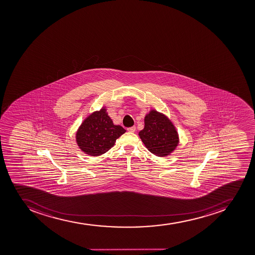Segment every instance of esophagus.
Here are the masks:
<instances>
[{
  "instance_id": "1",
  "label": "esophagus",
  "mask_w": 255,
  "mask_h": 255,
  "mask_svg": "<svg viewBox=\"0 0 255 255\" xmlns=\"http://www.w3.org/2000/svg\"><path fill=\"white\" fill-rule=\"evenodd\" d=\"M135 127H129V128H127V130H128V132H134V131H135Z\"/></svg>"
}]
</instances>
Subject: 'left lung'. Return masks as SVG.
Returning <instances> with one entry per match:
<instances>
[{
  "instance_id": "left-lung-1",
  "label": "left lung",
  "mask_w": 255,
  "mask_h": 255,
  "mask_svg": "<svg viewBox=\"0 0 255 255\" xmlns=\"http://www.w3.org/2000/svg\"><path fill=\"white\" fill-rule=\"evenodd\" d=\"M144 128L138 135L146 148L157 156H165L178 143V132L165 115L152 110L145 117Z\"/></svg>"
}]
</instances>
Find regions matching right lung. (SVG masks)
<instances>
[{
  "label": "right lung",
  "mask_w": 255,
  "mask_h": 255,
  "mask_svg": "<svg viewBox=\"0 0 255 255\" xmlns=\"http://www.w3.org/2000/svg\"><path fill=\"white\" fill-rule=\"evenodd\" d=\"M126 131L121 126L113 125L106 109H102L84 121L76 137L77 144L84 152L98 156L109 151Z\"/></svg>",
  "instance_id": "obj_1"
}]
</instances>
